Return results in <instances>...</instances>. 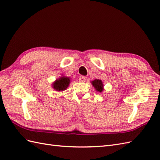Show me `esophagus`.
Instances as JSON below:
<instances>
[{
    "instance_id": "obj_1",
    "label": "esophagus",
    "mask_w": 160,
    "mask_h": 160,
    "mask_svg": "<svg viewBox=\"0 0 160 160\" xmlns=\"http://www.w3.org/2000/svg\"><path fill=\"white\" fill-rule=\"evenodd\" d=\"M86 80H87V77H85L84 76H81L79 78V81L81 82H84L86 81Z\"/></svg>"
}]
</instances>
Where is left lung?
<instances>
[{"mask_svg": "<svg viewBox=\"0 0 160 160\" xmlns=\"http://www.w3.org/2000/svg\"><path fill=\"white\" fill-rule=\"evenodd\" d=\"M92 84L98 91H99L100 92L103 91V83H102V80H95L92 82Z\"/></svg>", "mask_w": 160, "mask_h": 160, "instance_id": "left-lung-1", "label": "left lung"}]
</instances>
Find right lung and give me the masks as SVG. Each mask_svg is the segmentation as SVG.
Wrapping results in <instances>:
<instances>
[{
	"label": "right lung",
	"mask_w": 160,
	"mask_h": 160,
	"mask_svg": "<svg viewBox=\"0 0 160 160\" xmlns=\"http://www.w3.org/2000/svg\"><path fill=\"white\" fill-rule=\"evenodd\" d=\"M70 82V80L68 77H61V78L56 80L53 84V88L58 91H64L68 88Z\"/></svg>",
	"instance_id": "add662e5"
}]
</instances>
